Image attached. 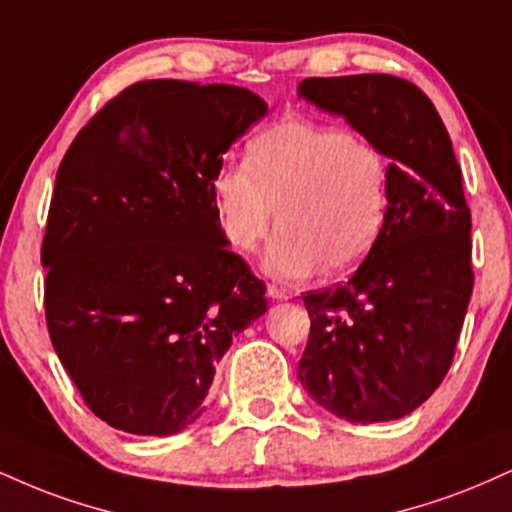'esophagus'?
Listing matches in <instances>:
<instances>
[{"label":"esophagus","mask_w":512,"mask_h":512,"mask_svg":"<svg viewBox=\"0 0 512 512\" xmlns=\"http://www.w3.org/2000/svg\"><path fill=\"white\" fill-rule=\"evenodd\" d=\"M267 293L272 295V298H276V300H288V298H293V293L288 291V288L276 286V283H269V286H267Z\"/></svg>","instance_id":"34e87169"}]
</instances>
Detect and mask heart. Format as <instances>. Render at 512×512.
<instances>
[{
	"mask_svg": "<svg viewBox=\"0 0 512 512\" xmlns=\"http://www.w3.org/2000/svg\"><path fill=\"white\" fill-rule=\"evenodd\" d=\"M250 164H229L212 190L233 248L252 252L274 224L264 264L276 276L353 272L389 212V162L346 128L291 119L257 135Z\"/></svg>",
	"mask_w": 512,
	"mask_h": 512,
	"instance_id": "heart-1",
	"label": "heart"
}]
</instances>
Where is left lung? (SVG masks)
Here are the masks:
<instances>
[{
  "label": "left lung",
  "instance_id": "obj_1",
  "mask_svg": "<svg viewBox=\"0 0 512 512\" xmlns=\"http://www.w3.org/2000/svg\"><path fill=\"white\" fill-rule=\"evenodd\" d=\"M298 97L341 114L389 164V212L346 283L303 295L310 338L298 377L348 422H389L439 389L472 295L470 207L439 112L389 73L305 78Z\"/></svg>",
  "mask_w": 512,
  "mask_h": 512
}]
</instances>
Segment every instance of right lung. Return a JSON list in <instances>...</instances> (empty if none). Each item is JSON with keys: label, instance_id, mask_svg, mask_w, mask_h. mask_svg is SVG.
Returning a JSON list of instances; mask_svg holds the SVG:
<instances>
[{"label": "right lung", "instance_id": "1", "mask_svg": "<svg viewBox=\"0 0 512 512\" xmlns=\"http://www.w3.org/2000/svg\"><path fill=\"white\" fill-rule=\"evenodd\" d=\"M267 104L236 85L140 80L80 128L42 240L49 338L85 405L138 436L205 410L214 365L267 312L229 250L214 176Z\"/></svg>", "mask_w": 512, "mask_h": 512}]
</instances>
